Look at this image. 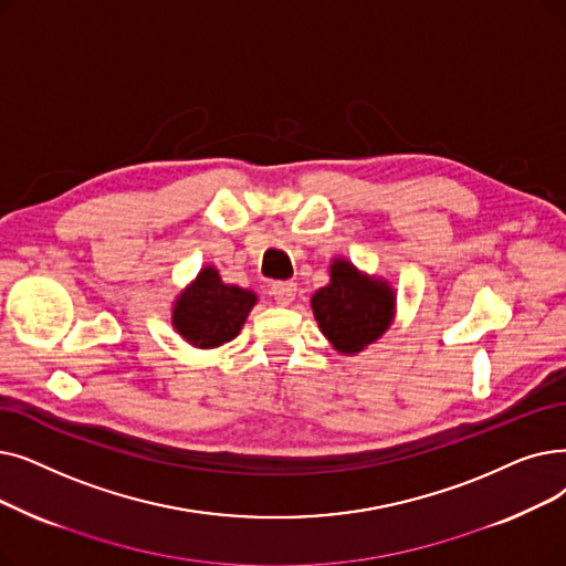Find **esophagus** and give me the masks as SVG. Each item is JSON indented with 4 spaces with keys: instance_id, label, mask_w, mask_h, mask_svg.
I'll return each instance as SVG.
<instances>
[{
    "instance_id": "esophagus-1",
    "label": "esophagus",
    "mask_w": 566,
    "mask_h": 566,
    "mask_svg": "<svg viewBox=\"0 0 566 566\" xmlns=\"http://www.w3.org/2000/svg\"><path fill=\"white\" fill-rule=\"evenodd\" d=\"M273 296L280 305H289L293 298H296V284H293V282H275L273 284Z\"/></svg>"
}]
</instances>
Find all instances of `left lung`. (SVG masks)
Wrapping results in <instances>:
<instances>
[{"mask_svg": "<svg viewBox=\"0 0 566 566\" xmlns=\"http://www.w3.org/2000/svg\"><path fill=\"white\" fill-rule=\"evenodd\" d=\"M396 296L386 282L367 280L349 261H333L331 284L318 289L312 310L322 333L342 354L373 344L390 324Z\"/></svg>", "mask_w": 566, "mask_h": 566, "instance_id": "8db88e82", "label": "left lung"}]
</instances>
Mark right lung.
Listing matches in <instances>:
<instances>
[{
	"mask_svg": "<svg viewBox=\"0 0 566 566\" xmlns=\"http://www.w3.org/2000/svg\"><path fill=\"white\" fill-rule=\"evenodd\" d=\"M254 303L252 291L229 286L219 280L214 268H203L180 296L174 310V326L193 347L212 349L240 333Z\"/></svg>",
	"mask_w": 566,
	"mask_h": 566,
	"instance_id": "add662e5",
	"label": "right lung"
}]
</instances>
